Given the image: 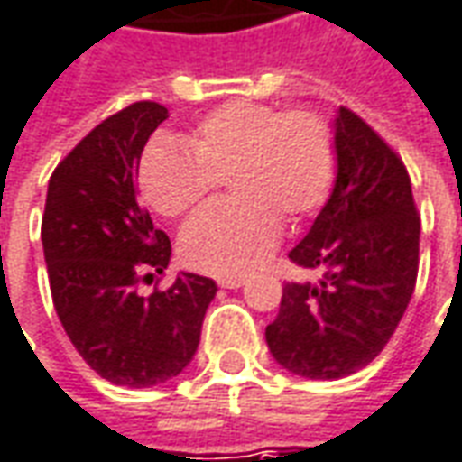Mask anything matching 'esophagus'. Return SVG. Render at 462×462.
I'll use <instances>...</instances> for the list:
<instances>
[{"mask_svg": "<svg viewBox=\"0 0 462 462\" xmlns=\"http://www.w3.org/2000/svg\"><path fill=\"white\" fill-rule=\"evenodd\" d=\"M219 285H222V288H230V291H235V288H243L245 278H219Z\"/></svg>", "mask_w": 462, "mask_h": 462, "instance_id": "esophagus-1", "label": "esophagus"}]
</instances>
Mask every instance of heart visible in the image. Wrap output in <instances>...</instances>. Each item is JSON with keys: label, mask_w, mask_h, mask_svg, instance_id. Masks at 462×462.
<instances>
[{"label": "heart", "mask_w": 462, "mask_h": 462, "mask_svg": "<svg viewBox=\"0 0 462 462\" xmlns=\"http://www.w3.org/2000/svg\"><path fill=\"white\" fill-rule=\"evenodd\" d=\"M189 148L153 141L139 164L143 199L179 217L227 179L235 202L212 205L179 237L184 263L235 278L260 268L281 240V217L300 222L328 199L337 174L334 134L309 111L281 113L268 103L235 100L205 116Z\"/></svg>", "instance_id": "heart-1"}]
</instances>
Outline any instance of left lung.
I'll use <instances>...</instances> for the list:
<instances>
[{
	"instance_id": "left-lung-1",
	"label": "left lung",
	"mask_w": 462,
	"mask_h": 462,
	"mask_svg": "<svg viewBox=\"0 0 462 462\" xmlns=\"http://www.w3.org/2000/svg\"><path fill=\"white\" fill-rule=\"evenodd\" d=\"M337 184L309 235L288 253L319 283H285L265 328L273 359L306 379H341L379 356L402 321L420 265L410 174L349 108L334 124Z\"/></svg>"
}]
</instances>
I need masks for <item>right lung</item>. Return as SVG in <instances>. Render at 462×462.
Listing matches in <instances>:
<instances>
[{"label":"right lung","mask_w":462,"mask_h":462,"mask_svg":"<svg viewBox=\"0 0 462 462\" xmlns=\"http://www.w3.org/2000/svg\"><path fill=\"white\" fill-rule=\"evenodd\" d=\"M164 106L139 100L98 124L47 184L42 215L50 293L86 364L118 387H153L177 376L199 346L212 278L181 273L166 291L141 296L171 257L166 232L139 205L141 152Z\"/></svg>","instance_id":"obj_1"}]
</instances>
